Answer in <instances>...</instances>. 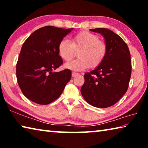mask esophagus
Instances as JSON below:
<instances>
[{"label": "esophagus", "mask_w": 148, "mask_h": 148, "mask_svg": "<svg viewBox=\"0 0 148 148\" xmlns=\"http://www.w3.org/2000/svg\"><path fill=\"white\" fill-rule=\"evenodd\" d=\"M77 74H77V73H76V72H72V77H74V76H77Z\"/></svg>", "instance_id": "34e87169"}]
</instances>
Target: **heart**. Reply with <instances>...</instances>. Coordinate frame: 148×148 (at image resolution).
Masks as SVG:
<instances>
[{
  "label": "heart",
  "mask_w": 148,
  "mask_h": 148,
  "mask_svg": "<svg viewBox=\"0 0 148 148\" xmlns=\"http://www.w3.org/2000/svg\"><path fill=\"white\" fill-rule=\"evenodd\" d=\"M79 59L64 64V68L73 71H81L89 68L99 66L106 56L107 46L99 40L97 35L87 31L77 33L72 39L63 38L59 42L58 53L60 57L66 62L71 61L76 56Z\"/></svg>",
  "instance_id": "heart-1"
}]
</instances>
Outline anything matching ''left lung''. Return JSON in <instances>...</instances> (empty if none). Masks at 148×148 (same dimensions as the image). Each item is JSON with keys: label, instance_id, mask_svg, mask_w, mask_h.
Wrapping results in <instances>:
<instances>
[{"label": "left lung", "instance_id": "1", "mask_svg": "<svg viewBox=\"0 0 148 148\" xmlns=\"http://www.w3.org/2000/svg\"><path fill=\"white\" fill-rule=\"evenodd\" d=\"M90 31L103 36L107 54L99 66L85 74L81 93L91 106L108 108L118 102L127 91L131 76V54L127 44L113 31L105 28Z\"/></svg>", "mask_w": 148, "mask_h": 148}]
</instances>
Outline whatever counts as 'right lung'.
<instances>
[{
  "label": "right lung",
  "mask_w": 148,
  "mask_h": 148,
  "mask_svg": "<svg viewBox=\"0 0 148 148\" xmlns=\"http://www.w3.org/2000/svg\"><path fill=\"white\" fill-rule=\"evenodd\" d=\"M73 28L46 26L30 35L22 46L16 64L17 83L23 95L38 104L58 99L71 80L69 69L53 72L62 64L58 53L61 40Z\"/></svg>",
  "instance_id": "1"
}]
</instances>
